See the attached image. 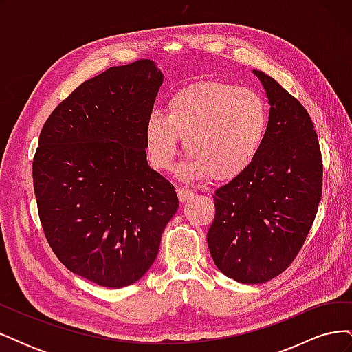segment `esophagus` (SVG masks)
<instances>
[{
	"instance_id": "obj_1",
	"label": "esophagus",
	"mask_w": 352,
	"mask_h": 352,
	"mask_svg": "<svg viewBox=\"0 0 352 352\" xmlns=\"http://www.w3.org/2000/svg\"><path fill=\"white\" fill-rule=\"evenodd\" d=\"M194 195H195V192H194L192 189H189V188H177V197H179L180 202H186L188 199L194 198Z\"/></svg>"
}]
</instances>
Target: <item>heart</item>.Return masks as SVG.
<instances>
[{"label":"heart","mask_w":352,"mask_h":352,"mask_svg":"<svg viewBox=\"0 0 352 352\" xmlns=\"http://www.w3.org/2000/svg\"><path fill=\"white\" fill-rule=\"evenodd\" d=\"M267 129V105L257 92L228 82H198L170 95L166 116L153 111L146 117L144 140L154 168H172L185 138L189 155L179 175L226 182L252 166Z\"/></svg>","instance_id":"heart-1"}]
</instances>
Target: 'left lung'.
I'll list each match as a JSON object with an SVG mask.
<instances>
[{
    "label": "left lung",
    "mask_w": 352,
    "mask_h": 352,
    "mask_svg": "<svg viewBox=\"0 0 352 352\" xmlns=\"http://www.w3.org/2000/svg\"><path fill=\"white\" fill-rule=\"evenodd\" d=\"M270 105L261 151L241 176L216 189L207 242L216 267L239 283L286 270L310 232L322 199L323 164L301 102L269 74L252 70Z\"/></svg>",
    "instance_id": "1"
}]
</instances>
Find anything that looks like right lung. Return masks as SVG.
<instances>
[{
  "mask_svg": "<svg viewBox=\"0 0 352 352\" xmlns=\"http://www.w3.org/2000/svg\"><path fill=\"white\" fill-rule=\"evenodd\" d=\"M163 79L153 60L110 67L74 89L39 135L32 175L50 247L100 286L140 280L179 208L175 186L145 151V120Z\"/></svg>",
  "mask_w": 352,
  "mask_h": 352,
  "instance_id": "1",
  "label": "right lung"
}]
</instances>
